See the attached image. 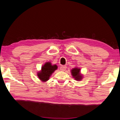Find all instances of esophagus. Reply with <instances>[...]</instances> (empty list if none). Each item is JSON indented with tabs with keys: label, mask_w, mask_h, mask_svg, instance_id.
Returning <instances> with one entry per match:
<instances>
[{
	"label": "esophagus",
	"mask_w": 120,
	"mask_h": 120,
	"mask_svg": "<svg viewBox=\"0 0 120 120\" xmlns=\"http://www.w3.org/2000/svg\"><path fill=\"white\" fill-rule=\"evenodd\" d=\"M66 68V66H61L60 67V70L61 71H65Z\"/></svg>",
	"instance_id": "obj_1"
}]
</instances>
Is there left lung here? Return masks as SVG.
<instances>
[{
  "mask_svg": "<svg viewBox=\"0 0 120 120\" xmlns=\"http://www.w3.org/2000/svg\"><path fill=\"white\" fill-rule=\"evenodd\" d=\"M71 73L73 77L77 81L81 80L82 79V75L80 73V69L78 68H75L71 70Z\"/></svg>",
  "mask_w": 120,
  "mask_h": 120,
  "instance_id": "8db88e82",
  "label": "left lung"
}]
</instances>
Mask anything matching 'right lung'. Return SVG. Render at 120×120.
Instances as JSON below:
<instances>
[{
  "label": "right lung",
  "mask_w": 120,
  "mask_h": 120,
  "mask_svg": "<svg viewBox=\"0 0 120 120\" xmlns=\"http://www.w3.org/2000/svg\"><path fill=\"white\" fill-rule=\"evenodd\" d=\"M57 68L58 67L56 64L52 65L51 63L49 62L45 63L44 65L42 66L41 71L38 72L37 76L39 79L42 82L47 81L49 80L51 75L56 70Z\"/></svg>",
  "instance_id": "right-lung-1"
}]
</instances>
